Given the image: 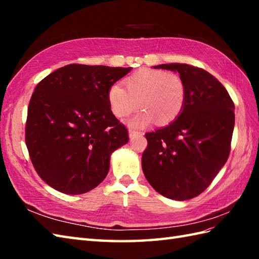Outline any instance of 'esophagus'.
I'll return each instance as SVG.
<instances>
[{"mask_svg": "<svg viewBox=\"0 0 259 259\" xmlns=\"http://www.w3.org/2000/svg\"><path fill=\"white\" fill-rule=\"evenodd\" d=\"M144 134L141 133V131H138V130H134V129H130L129 130V137L131 139L133 138H135V137H137V136H142Z\"/></svg>", "mask_w": 259, "mask_h": 259, "instance_id": "obj_1", "label": "esophagus"}]
</instances>
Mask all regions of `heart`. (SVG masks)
<instances>
[{
	"instance_id": "1",
	"label": "heart",
	"mask_w": 259,
	"mask_h": 259,
	"mask_svg": "<svg viewBox=\"0 0 259 259\" xmlns=\"http://www.w3.org/2000/svg\"><path fill=\"white\" fill-rule=\"evenodd\" d=\"M123 88L114 83L108 90V102L119 119L128 117L140 106L142 111L130 121L131 125L144 126L152 119L166 125L177 119L186 102V84L180 75L163 70L145 68L123 80Z\"/></svg>"
}]
</instances>
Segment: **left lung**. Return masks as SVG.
Instances as JSON below:
<instances>
[{
  "mask_svg": "<svg viewBox=\"0 0 259 259\" xmlns=\"http://www.w3.org/2000/svg\"><path fill=\"white\" fill-rule=\"evenodd\" d=\"M155 68L177 71L186 84V102L174 122L146 134L142 170L160 195L191 199L208 188L227 161L235 104L225 87L206 70L185 63Z\"/></svg>",
  "mask_w": 259,
  "mask_h": 259,
  "instance_id": "obj_1",
  "label": "left lung"
}]
</instances>
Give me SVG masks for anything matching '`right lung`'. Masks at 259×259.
<instances>
[{
	"mask_svg": "<svg viewBox=\"0 0 259 259\" xmlns=\"http://www.w3.org/2000/svg\"><path fill=\"white\" fill-rule=\"evenodd\" d=\"M131 68L68 64L38 82L27 107L25 144L43 181L81 195L106 178L110 155L129 141L108 90Z\"/></svg>",
	"mask_w": 259,
	"mask_h": 259,
	"instance_id": "right-lung-1",
	"label": "right lung"
}]
</instances>
